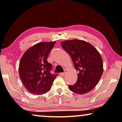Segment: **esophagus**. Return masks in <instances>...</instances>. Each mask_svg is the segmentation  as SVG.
<instances>
[{"label":"esophagus","instance_id":"obj_1","mask_svg":"<svg viewBox=\"0 0 122 122\" xmlns=\"http://www.w3.org/2000/svg\"><path fill=\"white\" fill-rule=\"evenodd\" d=\"M66 74V72H64V73H61L60 74V75L61 76H63Z\"/></svg>","mask_w":122,"mask_h":122}]
</instances>
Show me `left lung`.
<instances>
[{
  "instance_id": "obj_1",
  "label": "left lung",
  "mask_w": 122,
  "mask_h": 122,
  "mask_svg": "<svg viewBox=\"0 0 122 122\" xmlns=\"http://www.w3.org/2000/svg\"><path fill=\"white\" fill-rule=\"evenodd\" d=\"M61 45L71 56L78 72L76 83L68 86L70 90L80 95L90 92L97 84L103 74V61L100 53L92 44L83 40H66Z\"/></svg>"
}]
</instances>
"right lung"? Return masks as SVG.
Segmentation results:
<instances>
[{
  "mask_svg": "<svg viewBox=\"0 0 122 122\" xmlns=\"http://www.w3.org/2000/svg\"><path fill=\"white\" fill-rule=\"evenodd\" d=\"M55 41L41 42L29 48L20 59L19 73L25 88L30 93L42 95L50 90L58 74L50 73L52 66L47 61Z\"/></svg>",
  "mask_w": 122,
  "mask_h": 122,
  "instance_id": "right-lung-1",
  "label": "right lung"
}]
</instances>
